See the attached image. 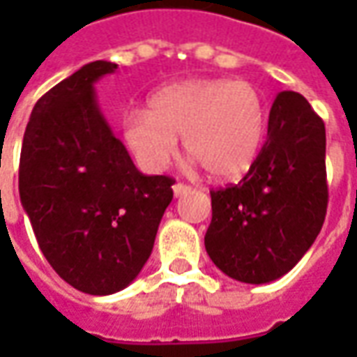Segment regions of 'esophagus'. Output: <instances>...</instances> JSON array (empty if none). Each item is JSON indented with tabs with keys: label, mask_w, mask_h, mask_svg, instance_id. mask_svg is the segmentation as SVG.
<instances>
[{
	"label": "esophagus",
	"mask_w": 357,
	"mask_h": 357,
	"mask_svg": "<svg viewBox=\"0 0 357 357\" xmlns=\"http://www.w3.org/2000/svg\"><path fill=\"white\" fill-rule=\"evenodd\" d=\"M172 189H174V197H183L191 191V187L185 185V183H176Z\"/></svg>",
	"instance_id": "1"
}]
</instances>
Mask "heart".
Segmentation results:
<instances>
[{
	"instance_id": "1",
	"label": "heart",
	"mask_w": 357,
	"mask_h": 357,
	"mask_svg": "<svg viewBox=\"0 0 357 357\" xmlns=\"http://www.w3.org/2000/svg\"><path fill=\"white\" fill-rule=\"evenodd\" d=\"M266 124V101L252 84L187 80L158 89L147 109L128 110L120 132L141 170H162L183 133L185 151L212 178L233 179L255 164Z\"/></svg>"
}]
</instances>
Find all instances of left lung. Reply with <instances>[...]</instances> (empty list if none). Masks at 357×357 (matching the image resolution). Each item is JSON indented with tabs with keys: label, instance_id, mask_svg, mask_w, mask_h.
<instances>
[{
	"label": "left lung",
	"instance_id": "obj_1",
	"mask_svg": "<svg viewBox=\"0 0 357 357\" xmlns=\"http://www.w3.org/2000/svg\"><path fill=\"white\" fill-rule=\"evenodd\" d=\"M210 260L235 281L271 283L289 273L327 214L325 124L300 93L281 91L268 139L237 185L210 191Z\"/></svg>",
	"mask_w": 357,
	"mask_h": 357
}]
</instances>
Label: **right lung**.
Returning a JSON list of instances; mask_svg holds the SVG:
<instances>
[{
    "mask_svg": "<svg viewBox=\"0 0 357 357\" xmlns=\"http://www.w3.org/2000/svg\"><path fill=\"white\" fill-rule=\"evenodd\" d=\"M116 68L93 61L43 95L19 166L20 202L45 260L97 296L139 275L174 197V179L143 176L102 116L95 84Z\"/></svg>",
    "mask_w": 357,
    "mask_h": 357,
    "instance_id": "obj_1",
    "label": "right lung"
}]
</instances>
